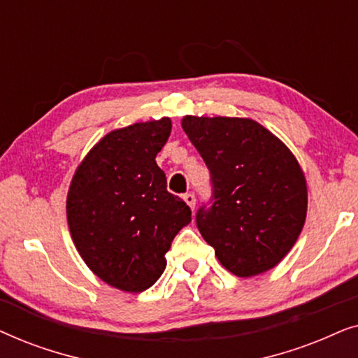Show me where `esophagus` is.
Wrapping results in <instances>:
<instances>
[{
	"mask_svg": "<svg viewBox=\"0 0 358 358\" xmlns=\"http://www.w3.org/2000/svg\"><path fill=\"white\" fill-rule=\"evenodd\" d=\"M184 200H185V203H187L190 208H192V210L195 208V195L192 192L184 194Z\"/></svg>",
	"mask_w": 358,
	"mask_h": 358,
	"instance_id": "obj_1",
	"label": "esophagus"
}]
</instances>
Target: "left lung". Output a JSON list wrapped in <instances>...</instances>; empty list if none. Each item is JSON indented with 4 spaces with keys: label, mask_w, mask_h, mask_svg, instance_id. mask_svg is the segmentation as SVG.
I'll list each match as a JSON object with an SVG mask.
<instances>
[{
    "label": "left lung",
    "mask_w": 358,
    "mask_h": 358,
    "mask_svg": "<svg viewBox=\"0 0 358 358\" xmlns=\"http://www.w3.org/2000/svg\"><path fill=\"white\" fill-rule=\"evenodd\" d=\"M182 129L210 171L212 195L195 215L200 234L234 275L275 267L306 218V180L295 156L251 119L187 115Z\"/></svg>",
    "instance_id": "1"
}]
</instances>
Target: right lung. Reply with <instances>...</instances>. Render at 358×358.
<instances>
[{
  "label": "right lung",
  "instance_id": "add662e5",
  "mask_svg": "<svg viewBox=\"0 0 358 358\" xmlns=\"http://www.w3.org/2000/svg\"><path fill=\"white\" fill-rule=\"evenodd\" d=\"M171 120L134 124L106 135L71 180L66 199L73 243L87 267L109 285L143 292L166 268V252L190 207L166 189L156 155Z\"/></svg>",
  "mask_w": 358,
  "mask_h": 358
}]
</instances>
